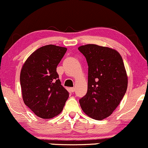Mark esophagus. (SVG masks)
Returning <instances> with one entry per match:
<instances>
[{"label":"esophagus","instance_id":"1","mask_svg":"<svg viewBox=\"0 0 148 148\" xmlns=\"http://www.w3.org/2000/svg\"><path fill=\"white\" fill-rule=\"evenodd\" d=\"M70 90H71L72 92H75V88H74V87H72V88H70Z\"/></svg>","mask_w":148,"mask_h":148}]
</instances>
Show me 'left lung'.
<instances>
[{"label":"left lung","instance_id":"obj_1","mask_svg":"<svg viewBox=\"0 0 148 148\" xmlns=\"http://www.w3.org/2000/svg\"><path fill=\"white\" fill-rule=\"evenodd\" d=\"M78 50L88 66V90L79 99L80 106L90 117L102 120L112 114L126 92L127 77L123 60L108 47L89 44Z\"/></svg>","mask_w":148,"mask_h":148}]
</instances>
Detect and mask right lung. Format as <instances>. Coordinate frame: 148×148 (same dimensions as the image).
<instances>
[{"instance_id":"right-lung-1","label":"right lung","mask_w":148,"mask_h":148,"mask_svg":"<svg viewBox=\"0 0 148 148\" xmlns=\"http://www.w3.org/2000/svg\"><path fill=\"white\" fill-rule=\"evenodd\" d=\"M66 48L49 45L27 58L21 72L23 101L35 114L51 119L59 114L69 93L61 85L56 69Z\"/></svg>"}]
</instances>
